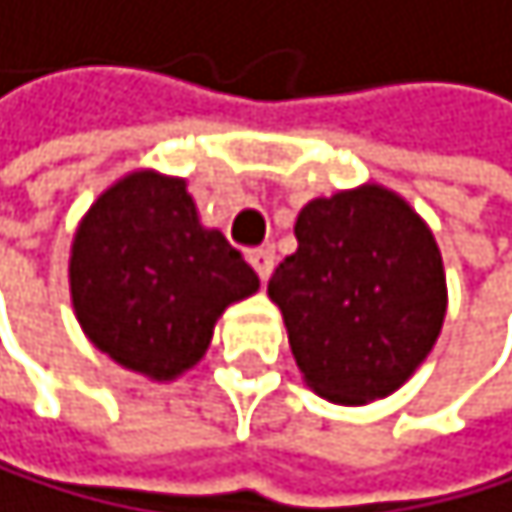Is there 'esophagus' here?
Here are the masks:
<instances>
[{"label": "esophagus", "instance_id": "esophagus-1", "mask_svg": "<svg viewBox=\"0 0 512 512\" xmlns=\"http://www.w3.org/2000/svg\"><path fill=\"white\" fill-rule=\"evenodd\" d=\"M250 265L256 269V275H259V281H269V275H272V269H275V253L269 250V247H259V250H250Z\"/></svg>", "mask_w": 512, "mask_h": 512}]
</instances>
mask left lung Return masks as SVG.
<instances>
[{
    "label": "left lung",
    "mask_w": 512,
    "mask_h": 512,
    "mask_svg": "<svg viewBox=\"0 0 512 512\" xmlns=\"http://www.w3.org/2000/svg\"><path fill=\"white\" fill-rule=\"evenodd\" d=\"M269 281L309 388L334 403L397 391L435 347L447 312L432 231L385 187L312 200Z\"/></svg>",
    "instance_id": "left-lung-1"
}]
</instances>
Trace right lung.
<instances>
[{"label":"right lung","instance_id":"1","mask_svg":"<svg viewBox=\"0 0 512 512\" xmlns=\"http://www.w3.org/2000/svg\"><path fill=\"white\" fill-rule=\"evenodd\" d=\"M259 278L200 225L181 178L127 174L93 203L71 247V300L87 338L124 369L168 381L200 359L225 306Z\"/></svg>","mask_w":512,"mask_h":512}]
</instances>
